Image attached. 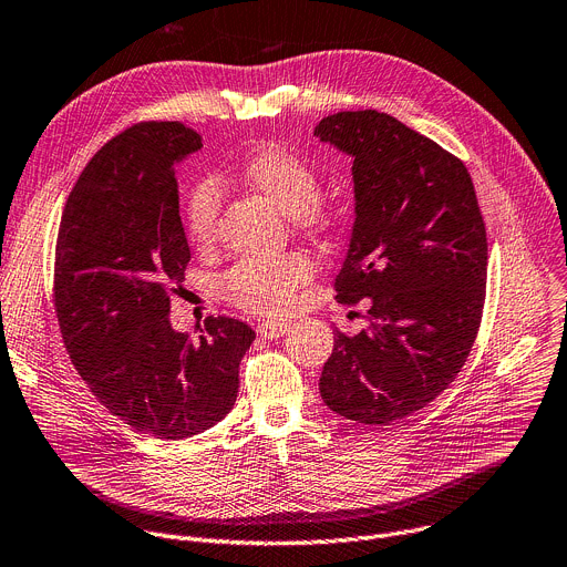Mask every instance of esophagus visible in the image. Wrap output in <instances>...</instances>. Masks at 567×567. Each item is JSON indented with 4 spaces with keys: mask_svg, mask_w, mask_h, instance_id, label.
<instances>
[{
    "mask_svg": "<svg viewBox=\"0 0 567 567\" xmlns=\"http://www.w3.org/2000/svg\"><path fill=\"white\" fill-rule=\"evenodd\" d=\"M287 323L285 321H261L259 326H257V332H259V337H264V339H278V337H282L285 332H287Z\"/></svg>",
    "mask_w": 567,
    "mask_h": 567,
    "instance_id": "esophagus-1",
    "label": "esophagus"
}]
</instances>
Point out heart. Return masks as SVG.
Returning a JSON list of instances; mask_svg holds the SVG:
<instances>
[{"instance_id": "1", "label": "heart", "mask_w": 567, "mask_h": 567, "mask_svg": "<svg viewBox=\"0 0 567 567\" xmlns=\"http://www.w3.org/2000/svg\"><path fill=\"white\" fill-rule=\"evenodd\" d=\"M239 177L267 198L276 209L306 233H323L332 223L328 207L319 200L321 179L317 171L278 145H261L241 162ZM218 216V186L200 179L188 188L184 223L188 239L207 246L214 239ZM312 278L306 255L287 252L276 259H241L223 278V291L235 306L259 315H282L293 306L298 287Z\"/></svg>"}]
</instances>
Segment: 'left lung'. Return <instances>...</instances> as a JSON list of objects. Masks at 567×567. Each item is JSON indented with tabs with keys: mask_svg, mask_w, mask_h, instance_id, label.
Wrapping results in <instances>:
<instances>
[{
	"mask_svg": "<svg viewBox=\"0 0 567 567\" xmlns=\"http://www.w3.org/2000/svg\"><path fill=\"white\" fill-rule=\"evenodd\" d=\"M315 136L353 159L355 220L339 303L369 298V326L334 330L323 403L358 424H392L454 383L476 339L485 223L465 164L373 109L339 111Z\"/></svg>",
	"mask_w": 567,
	"mask_h": 567,
	"instance_id": "left-lung-1",
	"label": "left lung"
}]
</instances>
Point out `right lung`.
Listing matches in <instances>:
<instances>
[{
  "instance_id": "1",
  "label": "right lung",
  "mask_w": 567,
  "mask_h": 567,
  "mask_svg": "<svg viewBox=\"0 0 567 567\" xmlns=\"http://www.w3.org/2000/svg\"><path fill=\"white\" fill-rule=\"evenodd\" d=\"M203 138L182 123H138L102 145L65 200L54 257V308L74 369L136 431L184 440L237 401L255 330L207 317L198 339L171 326V296L192 250L175 166Z\"/></svg>"
}]
</instances>
